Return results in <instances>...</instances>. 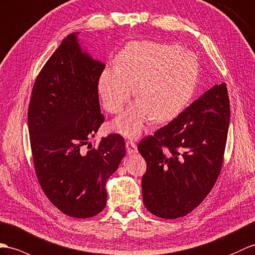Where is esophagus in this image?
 <instances>
[{"mask_svg": "<svg viewBox=\"0 0 255 255\" xmlns=\"http://www.w3.org/2000/svg\"><path fill=\"white\" fill-rule=\"evenodd\" d=\"M126 148H127V152H128V154H135V153H137V147H136L135 142H133V141L128 140V141L126 142Z\"/></svg>", "mask_w": 255, "mask_h": 255, "instance_id": "34e87169", "label": "esophagus"}]
</instances>
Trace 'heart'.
<instances>
[{"label":"heart","mask_w":255,"mask_h":255,"mask_svg":"<svg viewBox=\"0 0 255 255\" xmlns=\"http://www.w3.org/2000/svg\"><path fill=\"white\" fill-rule=\"evenodd\" d=\"M198 61L194 54L174 44L133 42L117 57V67L99 74L97 89L104 108L119 114L136 86L139 101L113 122L116 132L137 138L154 117L166 121L177 116L196 88Z\"/></svg>","instance_id":"obj_1"}]
</instances>
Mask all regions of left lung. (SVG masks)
<instances>
[{
  "mask_svg": "<svg viewBox=\"0 0 255 255\" xmlns=\"http://www.w3.org/2000/svg\"><path fill=\"white\" fill-rule=\"evenodd\" d=\"M231 118L225 83L138 144L147 163L141 178L146 209L161 219L190 213L208 196L224 161Z\"/></svg>",
  "mask_w": 255,
  "mask_h": 255,
  "instance_id": "1",
  "label": "left lung"
}]
</instances>
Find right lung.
Segmentation results:
<instances>
[{
	"instance_id": "add662e5",
	"label": "right lung",
	"mask_w": 255,
	"mask_h": 255,
	"mask_svg": "<svg viewBox=\"0 0 255 255\" xmlns=\"http://www.w3.org/2000/svg\"><path fill=\"white\" fill-rule=\"evenodd\" d=\"M78 34L66 36L36 78L28 128L44 194L66 215L88 219L106 207V181L126 156V142L115 133L96 148L81 150L105 119L97 89L105 64L82 51Z\"/></svg>"
}]
</instances>
